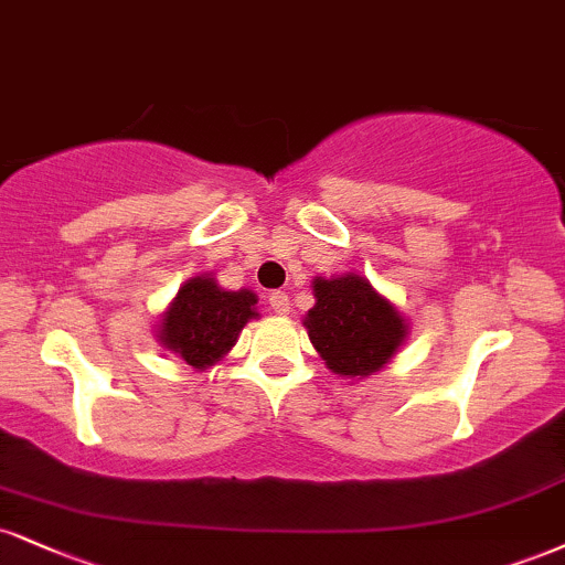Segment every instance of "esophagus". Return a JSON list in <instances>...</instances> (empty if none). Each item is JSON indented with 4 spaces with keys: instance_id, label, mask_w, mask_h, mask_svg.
<instances>
[{
    "instance_id": "34e87169",
    "label": "esophagus",
    "mask_w": 565,
    "mask_h": 565,
    "mask_svg": "<svg viewBox=\"0 0 565 565\" xmlns=\"http://www.w3.org/2000/svg\"><path fill=\"white\" fill-rule=\"evenodd\" d=\"M268 305H270V310H274L276 312V316H289V295H287V291H281V289H278V291H270V295H268Z\"/></svg>"
}]
</instances>
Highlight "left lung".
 <instances>
[{
    "label": "left lung",
    "instance_id": "1",
    "mask_svg": "<svg viewBox=\"0 0 565 565\" xmlns=\"http://www.w3.org/2000/svg\"><path fill=\"white\" fill-rule=\"evenodd\" d=\"M312 295L316 305L302 323L326 369L339 376L363 379L382 371L405 342L407 321L371 287L369 278L316 276Z\"/></svg>",
    "mask_w": 565,
    "mask_h": 565
}]
</instances>
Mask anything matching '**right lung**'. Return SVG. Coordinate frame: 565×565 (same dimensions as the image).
<instances>
[{"instance_id":"obj_1","label":"right lung","mask_w":565,"mask_h":565,"mask_svg":"<svg viewBox=\"0 0 565 565\" xmlns=\"http://www.w3.org/2000/svg\"><path fill=\"white\" fill-rule=\"evenodd\" d=\"M255 305V291H226L210 274L194 276L162 312L158 339L183 363L205 371L234 348L244 323L257 318Z\"/></svg>"}]
</instances>
